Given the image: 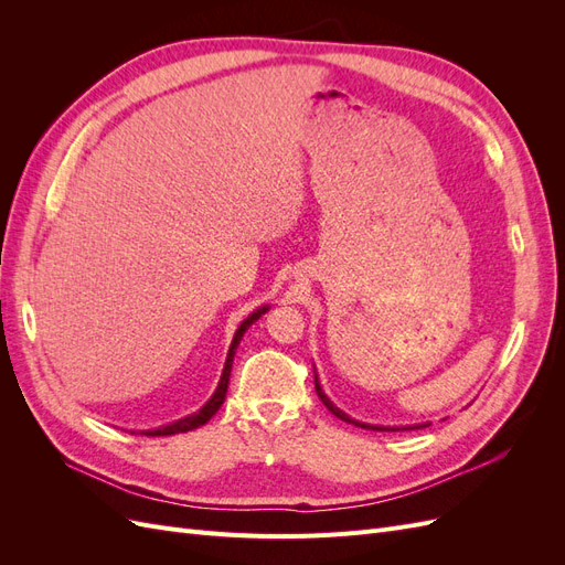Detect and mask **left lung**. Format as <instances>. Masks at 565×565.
Returning a JSON list of instances; mask_svg holds the SVG:
<instances>
[{"mask_svg":"<svg viewBox=\"0 0 565 565\" xmlns=\"http://www.w3.org/2000/svg\"><path fill=\"white\" fill-rule=\"evenodd\" d=\"M316 393H318V398L324 403V407H328L334 417H339L341 422H349V424L361 426V429H370V431H413V429H424V426H429V422H426V424H413V426H377V424H365V422L351 419V417L344 413V409H339L328 396H324V391H322V386H320V382H318V374H316Z\"/></svg>","mask_w":565,"mask_h":565,"instance_id":"1","label":"left lung"}]
</instances>
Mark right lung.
<instances>
[{
  "label": "right lung",
  "instance_id": "add662e5",
  "mask_svg": "<svg viewBox=\"0 0 565 565\" xmlns=\"http://www.w3.org/2000/svg\"><path fill=\"white\" fill-rule=\"evenodd\" d=\"M268 311V306H262V309H256L254 313H249L243 322H241V328L235 330V337H233V341H231V349H228V355H226V365H224V372H221V380H218V386H216V391L212 393V398L204 403L198 413H193V415H188V417H183V419H177V422H172V424H167V426H160V429H152V431H141L143 436H174V434H185V431H193V429H198V426H202V424H207L214 415H216V409L224 405V401H226V391H228V380H231V367H233V358H235V351H237V344H241V339H243V334L249 330V324H254L256 320H259L264 313Z\"/></svg>",
  "mask_w": 565,
  "mask_h": 565
}]
</instances>
